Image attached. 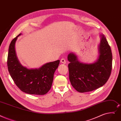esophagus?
Returning <instances> with one entry per match:
<instances>
[{"label":"esophagus","mask_w":121,"mask_h":121,"mask_svg":"<svg viewBox=\"0 0 121 121\" xmlns=\"http://www.w3.org/2000/svg\"><path fill=\"white\" fill-rule=\"evenodd\" d=\"M60 62H61V63H63V64H66V60L64 58L61 59V60H60Z\"/></svg>","instance_id":"obj_1"}]
</instances>
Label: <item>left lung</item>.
Returning <instances> with one entry per match:
<instances>
[{"mask_svg": "<svg viewBox=\"0 0 121 121\" xmlns=\"http://www.w3.org/2000/svg\"><path fill=\"white\" fill-rule=\"evenodd\" d=\"M99 45V55L92 64H84L78 61L73 53L68 55L69 79L72 86L80 92L91 91L102 86L111 75L112 54L108 41L103 35Z\"/></svg>", "mask_w": 121, "mask_h": 121, "instance_id": "1", "label": "left lung"}]
</instances>
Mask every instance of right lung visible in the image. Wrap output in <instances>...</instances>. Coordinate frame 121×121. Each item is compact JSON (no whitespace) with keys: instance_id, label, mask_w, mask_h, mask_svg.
Wrapping results in <instances>:
<instances>
[{"instance_id":"right-lung-1","label":"right lung","mask_w":121,"mask_h":121,"mask_svg":"<svg viewBox=\"0 0 121 121\" xmlns=\"http://www.w3.org/2000/svg\"><path fill=\"white\" fill-rule=\"evenodd\" d=\"M20 34L10 44L7 57V67L10 76L20 90L35 95H44L50 90L54 73L60 60L48 63L39 69H28L21 65L16 55L15 44Z\"/></svg>"}]
</instances>
